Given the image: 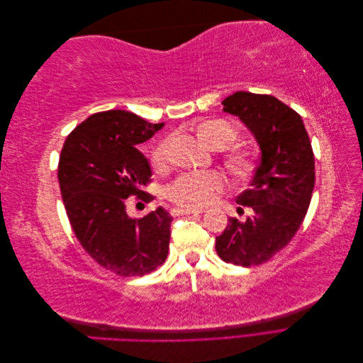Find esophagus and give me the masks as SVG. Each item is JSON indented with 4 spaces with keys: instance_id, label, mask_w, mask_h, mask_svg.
Wrapping results in <instances>:
<instances>
[{
    "instance_id": "1",
    "label": "esophagus",
    "mask_w": 363,
    "mask_h": 363,
    "mask_svg": "<svg viewBox=\"0 0 363 363\" xmlns=\"http://www.w3.org/2000/svg\"><path fill=\"white\" fill-rule=\"evenodd\" d=\"M203 208H189V207H174L171 208L172 216H180V215H194V213H203Z\"/></svg>"
}]
</instances>
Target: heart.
<instances>
[{"instance_id":"1","label":"heart","mask_w":363,"mask_h":363,"mask_svg":"<svg viewBox=\"0 0 363 363\" xmlns=\"http://www.w3.org/2000/svg\"><path fill=\"white\" fill-rule=\"evenodd\" d=\"M199 136L213 150H221L232 144L236 138V130L227 121H208L199 127ZM171 155V139H164L152 152V163L156 168H162L168 163ZM233 167L238 169H247L250 167L248 159L244 156L232 157ZM225 180L218 172L206 174H184L169 184V200L180 206L195 208L204 207L215 201L218 194L224 189Z\"/></svg>"}]
</instances>
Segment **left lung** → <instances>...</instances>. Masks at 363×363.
Here are the masks:
<instances>
[{
    "label": "left lung",
    "mask_w": 363,
    "mask_h": 363,
    "mask_svg": "<svg viewBox=\"0 0 363 363\" xmlns=\"http://www.w3.org/2000/svg\"><path fill=\"white\" fill-rule=\"evenodd\" d=\"M256 138L260 160L250 188L236 201L252 208L244 223L228 218L216 236V252L227 263L252 267L286 247L309 208L315 157L301 116L272 95L239 91L223 101Z\"/></svg>",
    "instance_id": "1"
}]
</instances>
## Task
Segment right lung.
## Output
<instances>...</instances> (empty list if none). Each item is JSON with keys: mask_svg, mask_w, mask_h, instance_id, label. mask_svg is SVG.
Returning a JSON list of instances; mask_svg holds the SVG:
<instances>
[{"mask_svg": "<svg viewBox=\"0 0 363 363\" xmlns=\"http://www.w3.org/2000/svg\"><path fill=\"white\" fill-rule=\"evenodd\" d=\"M164 124H151L127 111L94 113L65 140L59 184L71 227L98 265L123 277H140L167 260L171 215L163 207L130 218L128 196L151 201L148 159L138 145Z\"/></svg>", "mask_w": 363, "mask_h": 363, "instance_id": "obj_1", "label": "right lung"}]
</instances>
